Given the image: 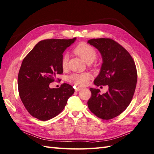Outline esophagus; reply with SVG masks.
<instances>
[{"label": "esophagus", "instance_id": "esophagus-1", "mask_svg": "<svg viewBox=\"0 0 154 154\" xmlns=\"http://www.w3.org/2000/svg\"><path fill=\"white\" fill-rule=\"evenodd\" d=\"M81 90H82V88H81V87H77V88H75V92H79Z\"/></svg>", "mask_w": 154, "mask_h": 154}]
</instances>
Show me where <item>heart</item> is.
Instances as JSON below:
<instances>
[{"label": "heart", "instance_id": "heart-1", "mask_svg": "<svg viewBox=\"0 0 154 154\" xmlns=\"http://www.w3.org/2000/svg\"><path fill=\"white\" fill-rule=\"evenodd\" d=\"M74 53L77 54L87 64H91L97 57V53L93 47L87 43L82 42L78 44L74 49ZM68 54H64L62 58L61 66L62 68L65 69L68 67ZM92 78L91 75L88 73H73L68 77V81L75 85L84 86L88 83V81Z\"/></svg>", "mask_w": 154, "mask_h": 154}]
</instances>
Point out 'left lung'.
I'll list each match as a JSON object with an SVG mask.
<instances>
[{"mask_svg": "<svg viewBox=\"0 0 154 154\" xmlns=\"http://www.w3.org/2000/svg\"><path fill=\"white\" fill-rule=\"evenodd\" d=\"M88 43L100 51L103 60L94 83L109 86L103 94L99 89L90 88L92 96L88 107L101 119H112L124 111L131 101L137 82L135 62L127 50L113 39H91Z\"/></svg>", "mask_w": 154, "mask_h": 154, "instance_id": "8db88e82", "label": "left lung"}]
</instances>
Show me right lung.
<instances>
[{"label": "right lung", "mask_w": 154, "mask_h": 154, "mask_svg": "<svg viewBox=\"0 0 154 154\" xmlns=\"http://www.w3.org/2000/svg\"><path fill=\"white\" fill-rule=\"evenodd\" d=\"M75 40L76 38L40 41L23 59L18 74L19 96L28 112L38 120L57 116L75 92L68 84L58 88H51L49 84L63 73L62 54Z\"/></svg>", "instance_id": "obj_1"}]
</instances>
